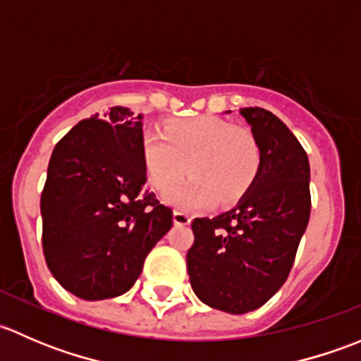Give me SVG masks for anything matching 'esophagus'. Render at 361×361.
Returning a JSON list of instances; mask_svg holds the SVG:
<instances>
[{"mask_svg": "<svg viewBox=\"0 0 361 361\" xmlns=\"http://www.w3.org/2000/svg\"><path fill=\"white\" fill-rule=\"evenodd\" d=\"M173 221L174 225H188L192 221V216L188 213H185V211L176 209L173 213Z\"/></svg>", "mask_w": 361, "mask_h": 361, "instance_id": "34e87169", "label": "esophagus"}]
</instances>
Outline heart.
<instances>
[{"instance_id":"obj_1","label":"heart","mask_w":361,"mask_h":361,"mask_svg":"<svg viewBox=\"0 0 361 361\" xmlns=\"http://www.w3.org/2000/svg\"><path fill=\"white\" fill-rule=\"evenodd\" d=\"M141 155L148 180L160 192L173 187L185 171L190 173L192 178L167 194V201L187 209L209 206L214 199L238 201L260 167L253 134L214 116L176 120L164 130L150 127L143 133Z\"/></svg>"}]
</instances>
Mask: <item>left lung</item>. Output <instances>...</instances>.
<instances>
[{
    "instance_id": "8db88e82",
    "label": "left lung",
    "mask_w": 361,
    "mask_h": 361,
    "mask_svg": "<svg viewBox=\"0 0 361 361\" xmlns=\"http://www.w3.org/2000/svg\"><path fill=\"white\" fill-rule=\"evenodd\" d=\"M260 150L255 181L231 211L192 221L187 253L199 300L228 314L264 305L292 269L311 213L309 159L292 130L264 108H241Z\"/></svg>"
}]
</instances>
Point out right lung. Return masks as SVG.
I'll use <instances>...</instances> for the list:
<instances>
[{
  "label": "right lung",
  "mask_w": 361,
  "mask_h": 361,
  "mask_svg": "<svg viewBox=\"0 0 361 361\" xmlns=\"http://www.w3.org/2000/svg\"><path fill=\"white\" fill-rule=\"evenodd\" d=\"M143 113L110 108L56 145L42 194L43 253L54 278L83 300L133 288L173 211L147 187Z\"/></svg>",
  "instance_id": "obj_1"
}]
</instances>
